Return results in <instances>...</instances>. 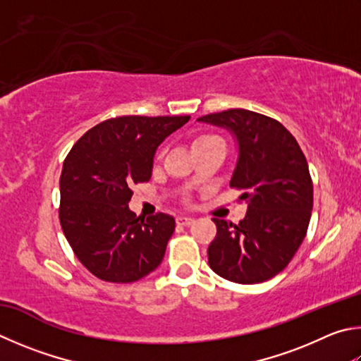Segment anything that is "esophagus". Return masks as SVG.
I'll return each mask as SVG.
<instances>
[{
    "mask_svg": "<svg viewBox=\"0 0 361 361\" xmlns=\"http://www.w3.org/2000/svg\"><path fill=\"white\" fill-rule=\"evenodd\" d=\"M192 222H194V219L188 218V216H178V218H176V224L178 226H191Z\"/></svg>",
    "mask_w": 361,
    "mask_h": 361,
    "instance_id": "esophagus-1",
    "label": "esophagus"
}]
</instances>
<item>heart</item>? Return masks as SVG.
<instances>
[{"instance_id": "1", "label": "heart", "mask_w": 361, "mask_h": 361, "mask_svg": "<svg viewBox=\"0 0 361 361\" xmlns=\"http://www.w3.org/2000/svg\"><path fill=\"white\" fill-rule=\"evenodd\" d=\"M216 143H221V145H224V140H222L221 137L216 135V134H199V135H195L194 139H192L191 148L195 149V148L207 147V145H216ZM161 158H162V149H159V152L156 153L154 161L159 162Z\"/></svg>"}]
</instances>
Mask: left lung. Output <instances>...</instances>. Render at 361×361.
Listing matches in <instances>:
<instances>
[{
	"instance_id": "8db88e82",
	"label": "left lung",
	"mask_w": 361,
	"mask_h": 361,
	"mask_svg": "<svg viewBox=\"0 0 361 361\" xmlns=\"http://www.w3.org/2000/svg\"><path fill=\"white\" fill-rule=\"evenodd\" d=\"M227 128L238 140L231 188L247 212L238 224L213 218L216 237L208 264L238 284L264 283L281 273L306 237L312 209V180L295 137L274 118L246 109L197 118Z\"/></svg>"
}]
</instances>
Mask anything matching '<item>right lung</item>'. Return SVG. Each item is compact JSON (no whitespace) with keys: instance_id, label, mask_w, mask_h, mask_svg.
I'll use <instances>...</instances> for the list:
<instances>
[{"instance_id":"obj_1","label":"right lung","mask_w":361,"mask_h":361,"mask_svg":"<svg viewBox=\"0 0 361 361\" xmlns=\"http://www.w3.org/2000/svg\"><path fill=\"white\" fill-rule=\"evenodd\" d=\"M185 116H116L87 130L63 162L60 224L75 257L107 283H134L159 267L175 231L172 216L137 218L128 207L152 178L159 143Z\"/></svg>"}]
</instances>
